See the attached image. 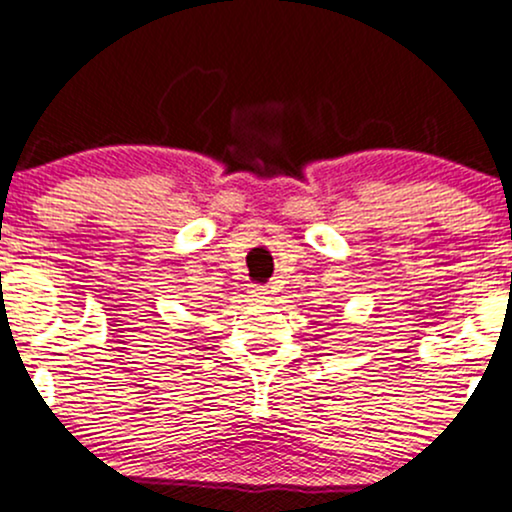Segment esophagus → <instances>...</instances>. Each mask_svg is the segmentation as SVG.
Segmentation results:
<instances>
[{
	"mask_svg": "<svg viewBox=\"0 0 512 512\" xmlns=\"http://www.w3.org/2000/svg\"><path fill=\"white\" fill-rule=\"evenodd\" d=\"M250 296H252V299H255V301L269 299V289H267V286H252Z\"/></svg>",
	"mask_w": 512,
	"mask_h": 512,
	"instance_id": "34e87169",
	"label": "esophagus"
}]
</instances>
